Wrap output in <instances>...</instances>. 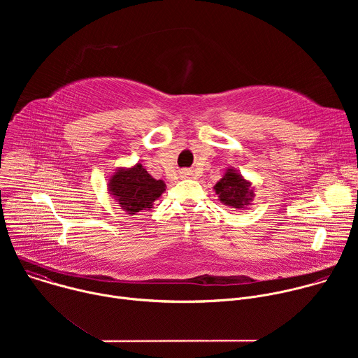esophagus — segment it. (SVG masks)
<instances>
[{
    "instance_id": "esophagus-1",
    "label": "esophagus",
    "mask_w": 358,
    "mask_h": 358,
    "mask_svg": "<svg viewBox=\"0 0 358 358\" xmlns=\"http://www.w3.org/2000/svg\"><path fill=\"white\" fill-rule=\"evenodd\" d=\"M191 176V171L189 170H182L181 171V177H189Z\"/></svg>"
}]
</instances>
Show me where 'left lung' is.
I'll list each match as a JSON object with an SVG mask.
<instances>
[{
  "mask_svg": "<svg viewBox=\"0 0 358 358\" xmlns=\"http://www.w3.org/2000/svg\"><path fill=\"white\" fill-rule=\"evenodd\" d=\"M218 199L227 207L235 210H248L255 196V187L238 170L228 167L222 178L214 185Z\"/></svg>",
  "mask_w": 358,
  "mask_h": 358,
  "instance_id": "8db88e82",
  "label": "left lung"
}]
</instances>
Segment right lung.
Instances as JSON below:
<instances>
[{
	"label": "right lung",
	"mask_w": 358,
	"mask_h": 358,
	"mask_svg": "<svg viewBox=\"0 0 358 358\" xmlns=\"http://www.w3.org/2000/svg\"><path fill=\"white\" fill-rule=\"evenodd\" d=\"M108 191L120 210L134 215L141 210L152 208V202L166 191V184L162 180L152 178L137 163L131 167H119L109 177Z\"/></svg>",
	"instance_id": "add662e5"
}]
</instances>
